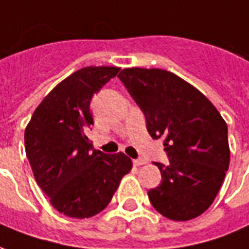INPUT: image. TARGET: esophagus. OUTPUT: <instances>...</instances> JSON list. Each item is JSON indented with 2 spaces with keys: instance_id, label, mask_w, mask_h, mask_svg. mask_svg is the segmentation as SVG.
<instances>
[{
  "instance_id": "esophagus-1",
  "label": "esophagus",
  "mask_w": 249,
  "mask_h": 249,
  "mask_svg": "<svg viewBox=\"0 0 249 249\" xmlns=\"http://www.w3.org/2000/svg\"><path fill=\"white\" fill-rule=\"evenodd\" d=\"M147 160L145 159H133V164L135 166H142V164H145Z\"/></svg>"
}]
</instances>
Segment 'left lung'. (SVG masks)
Instances as JSON below:
<instances>
[{
    "mask_svg": "<svg viewBox=\"0 0 249 249\" xmlns=\"http://www.w3.org/2000/svg\"><path fill=\"white\" fill-rule=\"evenodd\" d=\"M119 78L145 116L152 139H163L168 164L155 163L160 185L148 191L161 215L187 221L214 201L229 167L228 126L205 95L173 72L124 69Z\"/></svg>",
    "mask_w": 249,
    "mask_h": 249,
    "instance_id": "left-lung-1",
    "label": "left lung"
}]
</instances>
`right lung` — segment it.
<instances>
[{
    "label": "right lung",
    "instance_id": "add662e5",
    "mask_svg": "<svg viewBox=\"0 0 249 249\" xmlns=\"http://www.w3.org/2000/svg\"><path fill=\"white\" fill-rule=\"evenodd\" d=\"M119 67H85L59 83L36 107L25 129V151L35 179L59 213L98 214L132 168L126 155H107L86 136L94 124L90 102Z\"/></svg>",
    "mask_w": 249,
    "mask_h": 249
}]
</instances>
